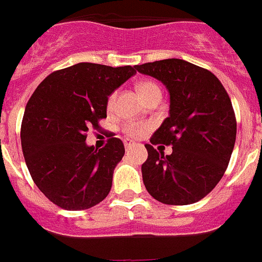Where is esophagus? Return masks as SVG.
<instances>
[{"label": "esophagus", "mask_w": 262, "mask_h": 262, "mask_svg": "<svg viewBox=\"0 0 262 262\" xmlns=\"http://www.w3.org/2000/svg\"><path fill=\"white\" fill-rule=\"evenodd\" d=\"M131 147H133V143H131V142H126V143H124V148H126V151H128V149Z\"/></svg>", "instance_id": "obj_1"}]
</instances>
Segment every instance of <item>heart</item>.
Returning a JSON list of instances; mask_svg holds the SVG:
<instances>
[{"instance_id": "obj_1", "label": "heart", "mask_w": 262, "mask_h": 262, "mask_svg": "<svg viewBox=\"0 0 262 262\" xmlns=\"http://www.w3.org/2000/svg\"><path fill=\"white\" fill-rule=\"evenodd\" d=\"M138 90L139 93L142 94L143 98L145 99V102L154 98H161V88L156 82H154V81H140L138 84ZM115 98H117V92H113L107 97L106 107H107L108 111L113 110V107H114ZM145 129H147V124L139 123V122H127L123 126V133L127 136H129V138H138V136H140L144 133Z\"/></svg>"}]
</instances>
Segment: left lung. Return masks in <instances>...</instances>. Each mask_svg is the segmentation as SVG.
I'll use <instances>...</instances> for the list:
<instances>
[{
  "mask_svg": "<svg viewBox=\"0 0 262 262\" xmlns=\"http://www.w3.org/2000/svg\"><path fill=\"white\" fill-rule=\"evenodd\" d=\"M157 78L170 94L169 117L145 144L143 182L165 205H191L205 198L226 172L236 140V117L228 93L216 76L181 59L136 66ZM172 145L163 156L154 145Z\"/></svg>",
  "mask_w": 262,
  "mask_h": 262,
  "instance_id": "8db88e82",
  "label": "left lung"
}]
</instances>
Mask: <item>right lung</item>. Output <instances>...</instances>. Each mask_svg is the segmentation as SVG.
I'll return each instance as SVG.
<instances>
[{
  "label": "right lung",
  "instance_id": "obj_1",
  "mask_svg": "<svg viewBox=\"0 0 262 262\" xmlns=\"http://www.w3.org/2000/svg\"><path fill=\"white\" fill-rule=\"evenodd\" d=\"M135 73L131 66L78 62L52 72L30 97L20 126L23 156L39 190L61 209H90L110 193L124 145L111 136L94 149L86 133L99 128L107 97Z\"/></svg>",
  "mask_w": 262,
  "mask_h": 262
}]
</instances>
